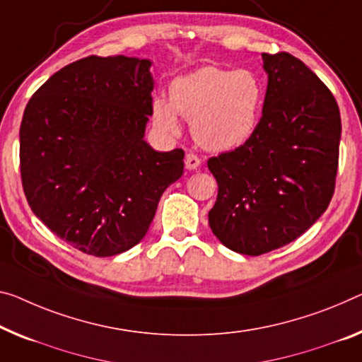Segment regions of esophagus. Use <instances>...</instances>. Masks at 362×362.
<instances>
[{"label": "esophagus", "instance_id": "esophagus-1", "mask_svg": "<svg viewBox=\"0 0 362 362\" xmlns=\"http://www.w3.org/2000/svg\"><path fill=\"white\" fill-rule=\"evenodd\" d=\"M186 168L187 170H197L200 166V158L197 157V155L194 153H187L186 155Z\"/></svg>", "mask_w": 362, "mask_h": 362}]
</instances>
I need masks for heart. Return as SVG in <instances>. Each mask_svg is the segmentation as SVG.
<instances>
[{"label":"heart","instance_id":"obj_1","mask_svg":"<svg viewBox=\"0 0 362 362\" xmlns=\"http://www.w3.org/2000/svg\"><path fill=\"white\" fill-rule=\"evenodd\" d=\"M264 102V86L252 71L205 66L177 77L171 103L153 102V121L165 132H177V115L191 123L200 147L225 152L243 146L254 134Z\"/></svg>","mask_w":362,"mask_h":362}]
</instances>
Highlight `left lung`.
<instances>
[{
    "label": "left lung",
    "mask_w": 362,
    "mask_h": 362,
    "mask_svg": "<svg viewBox=\"0 0 362 362\" xmlns=\"http://www.w3.org/2000/svg\"><path fill=\"white\" fill-rule=\"evenodd\" d=\"M269 74L262 116L243 146L209 158L218 185L209 212L231 251L260 255L294 241L335 191L341 119L337 100L301 59L262 53Z\"/></svg>",
    "instance_id": "1"
}]
</instances>
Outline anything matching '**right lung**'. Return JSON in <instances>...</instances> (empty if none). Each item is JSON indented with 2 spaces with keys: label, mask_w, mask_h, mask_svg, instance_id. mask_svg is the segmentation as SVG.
<instances>
[{
  "label": "right lung",
  "mask_w": 362,
  "mask_h": 362,
  "mask_svg": "<svg viewBox=\"0 0 362 362\" xmlns=\"http://www.w3.org/2000/svg\"><path fill=\"white\" fill-rule=\"evenodd\" d=\"M150 61L92 57L49 77L21 123V180L32 212L77 251L110 257L146 236L185 150L144 141Z\"/></svg>",
  "instance_id": "1"
}]
</instances>
